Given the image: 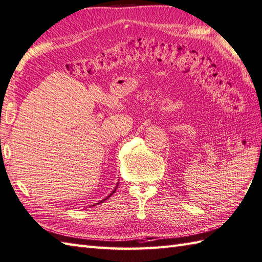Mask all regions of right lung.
<instances>
[{
    "label": "right lung",
    "instance_id": "1",
    "mask_svg": "<svg viewBox=\"0 0 262 262\" xmlns=\"http://www.w3.org/2000/svg\"><path fill=\"white\" fill-rule=\"evenodd\" d=\"M117 187H118V185H117ZM117 187H116V188H117ZM116 188H115V190H116ZM115 190H114V191H113V192H111V193H110V194H109V196H108V197H107V198H105V199H108V198H109V197H110V196H111V194H113V193H114V192H115ZM105 199H103V200H102V202H104V200H105ZM102 202H100V203H102Z\"/></svg>",
    "mask_w": 262,
    "mask_h": 262
}]
</instances>
